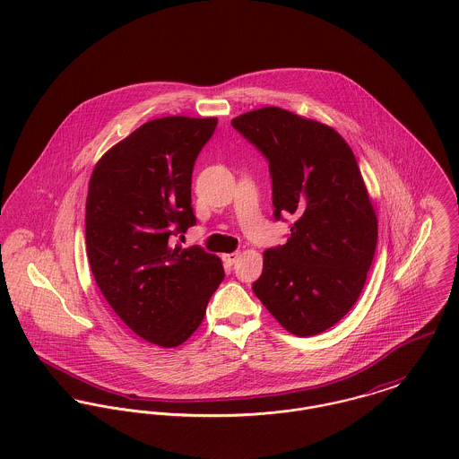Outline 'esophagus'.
<instances>
[{
	"label": "esophagus",
	"instance_id": "obj_1",
	"mask_svg": "<svg viewBox=\"0 0 459 459\" xmlns=\"http://www.w3.org/2000/svg\"><path fill=\"white\" fill-rule=\"evenodd\" d=\"M221 258H223V264L230 267V265H234V264L238 262V258H239V254H227L223 255Z\"/></svg>",
	"mask_w": 459,
	"mask_h": 459
}]
</instances>
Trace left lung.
I'll return each mask as SVG.
<instances>
[{"label":"left lung","instance_id":"obj_1","mask_svg":"<svg viewBox=\"0 0 459 459\" xmlns=\"http://www.w3.org/2000/svg\"><path fill=\"white\" fill-rule=\"evenodd\" d=\"M232 126L269 161L274 218H294L287 243L264 252L255 296L289 333H324L356 305L377 248L356 156L331 126L280 107Z\"/></svg>","mask_w":459,"mask_h":459}]
</instances>
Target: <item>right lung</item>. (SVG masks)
<instances>
[{"label": "right lung", "mask_w": 459, "mask_h": 459, "mask_svg": "<svg viewBox=\"0 0 459 459\" xmlns=\"http://www.w3.org/2000/svg\"><path fill=\"white\" fill-rule=\"evenodd\" d=\"M216 117L152 119L103 154L86 201V252L103 298L146 342L172 349L201 325L221 260L176 238L194 227L192 172Z\"/></svg>", "instance_id": "add662e5"}]
</instances>
